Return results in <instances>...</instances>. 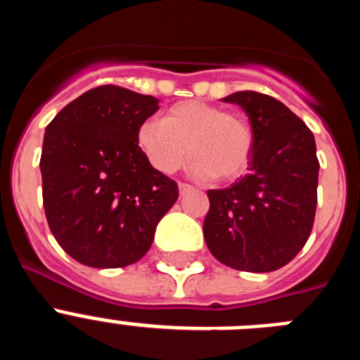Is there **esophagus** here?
<instances>
[{
	"label": "esophagus",
	"mask_w": 360,
	"mask_h": 360,
	"mask_svg": "<svg viewBox=\"0 0 360 360\" xmlns=\"http://www.w3.org/2000/svg\"><path fill=\"white\" fill-rule=\"evenodd\" d=\"M178 191H180V195H186V193H191L193 191V187L189 186V184H178Z\"/></svg>",
	"instance_id": "1"
}]
</instances>
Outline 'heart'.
<instances>
[{
  "label": "heart",
  "mask_w": 360,
  "mask_h": 360,
  "mask_svg": "<svg viewBox=\"0 0 360 360\" xmlns=\"http://www.w3.org/2000/svg\"><path fill=\"white\" fill-rule=\"evenodd\" d=\"M136 144L158 173H174L186 162L189 149L193 174L227 182L247 169L252 131L243 119L221 108L184 101L165 111L162 120H144L136 131Z\"/></svg>",
  "instance_id": "1"
}]
</instances>
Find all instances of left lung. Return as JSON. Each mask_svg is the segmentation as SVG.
Masks as SVG:
<instances>
[{
    "label": "left lung",
    "mask_w": 360,
    "mask_h": 360,
    "mask_svg": "<svg viewBox=\"0 0 360 360\" xmlns=\"http://www.w3.org/2000/svg\"><path fill=\"white\" fill-rule=\"evenodd\" d=\"M252 128L249 174L207 191L203 236L212 256L247 272H272L303 249L316 218L319 160L307 124L278 98L236 91Z\"/></svg>",
    "instance_id": "obj_1"
}]
</instances>
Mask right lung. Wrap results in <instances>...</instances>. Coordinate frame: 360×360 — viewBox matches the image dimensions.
Segmentation results:
<instances>
[{
	"mask_svg": "<svg viewBox=\"0 0 360 360\" xmlns=\"http://www.w3.org/2000/svg\"><path fill=\"white\" fill-rule=\"evenodd\" d=\"M158 98L106 84L66 104L46 126L41 153L44 214L66 254L94 269L139 262L178 198L151 167L136 131Z\"/></svg>",
	"mask_w": 360,
	"mask_h": 360,
	"instance_id": "add662e5",
	"label": "right lung"
}]
</instances>
